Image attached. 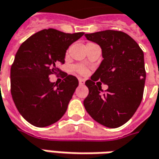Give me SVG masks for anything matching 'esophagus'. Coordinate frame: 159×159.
<instances>
[{"label": "esophagus", "instance_id": "obj_1", "mask_svg": "<svg viewBox=\"0 0 159 159\" xmlns=\"http://www.w3.org/2000/svg\"><path fill=\"white\" fill-rule=\"evenodd\" d=\"M84 84H85V80L82 79V78H80V79H79V84L80 85H84Z\"/></svg>", "mask_w": 159, "mask_h": 159}]
</instances>
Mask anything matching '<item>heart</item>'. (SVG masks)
I'll return each mask as SVG.
<instances>
[{
  "mask_svg": "<svg viewBox=\"0 0 159 159\" xmlns=\"http://www.w3.org/2000/svg\"><path fill=\"white\" fill-rule=\"evenodd\" d=\"M89 44H94V43H88L87 45H89ZM74 69L77 73H79L81 75H85L88 72V69H86L84 66H83V65H76V66L74 67Z\"/></svg>",
  "mask_w": 159,
  "mask_h": 159,
  "instance_id": "heart-1",
  "label": "heart"
}]
</instances>
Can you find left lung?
<instances>
[{
    "label": "left lung",
    "instance_id": "left-lung-1",
    "mask_svg": "<svg viewBox=\"0 0 159 159\" xmlns=\"http://www.w3.org/2000/svg\"><path fill=\"white\" fill-rule=\"evenodd\" d=\"M84 36L100 46L104 58L85 82L89 89L84 101L85 109L103 126L120 127L134 115L143 99L146 78L143 52L130 36L120 30H107ZM98 80L108 85L105 93Z\"/></svg>",
    "mask_w": 159,
    "mask_h": 159
}]
</instances>
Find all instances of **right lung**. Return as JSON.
<instances>
[{"mask_svg":"<svg viewBox=\"0 0 159 159\" xmlns=\"http://www.w3.org/2000/svg\"><path fill=\"white\" fill-rule=\"evenodd\" d=\"M84 34L45 29L20 46L10 69V90L18 112L31 125L47 127L67 111L78 80L58 66L65 62L69 46ZM59 74L64 75L61 84L49 81L51 74Z\"/></svg>","mask_w":159,"mask_h":159,"instance_id":"1","label":"right lung"}]
</instances>
